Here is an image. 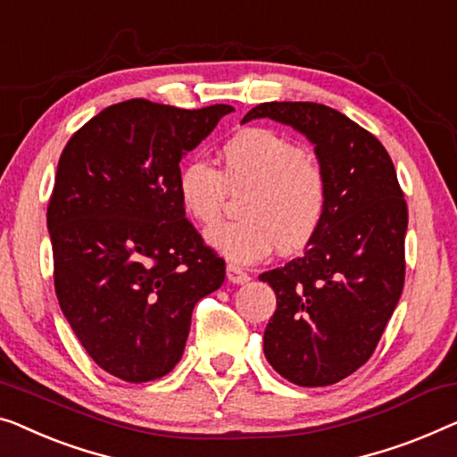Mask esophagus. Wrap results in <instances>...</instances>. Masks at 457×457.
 <instances>
[{
    "instance_id": "obj_1",
    "label": "esophagus",
    "mask_w": 457,
    "mask_h": 457,
    "mask_svg": "<svg viewBox=\"0 0 457 457\" xmlns=\"http://www.w3.org/2000/svg\"><path fill=\"white\" fill-rule=\"evenodd\" d=\"M227 278L233 284H245L249 280V274L245 272V270H241L239 266H233V263H228L227 266Z\"/></svg>"
}]
</instances>
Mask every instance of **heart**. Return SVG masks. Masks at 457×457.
<instances>
[{
    "mask_svg": "<svg viewBox=\"0 0 457 457\" xmlns=\"http://www.w3.org/2000/svg\"><path fill=\"white\" fill-rule=\"evenodd\" d=\"M222 170L191 158L177 175V194L191 220L212 227L230 195H243L241 220L210 228V247L235 263L305 249L328 214L329 181L299 142L268 128H249L224 142Z\"/></svg>",
    "mask_w": 457,
    "mask_h": 457,
    "instance_id": "obj_1",
    "label": "heart"
}]
</instances>
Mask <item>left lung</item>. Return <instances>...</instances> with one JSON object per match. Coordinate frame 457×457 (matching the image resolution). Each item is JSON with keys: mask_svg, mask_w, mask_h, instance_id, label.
<instances>
[{"mask_svg": "<svg viewBox=\"0 0 457 457\" xmlns=\"http://www.w3.org/2000/svg\"><path fill=\"white\" fill-rule=\"evenodd\" d=\"M260 117L305 134L329 181L326 220L305 253L260 276L276 293L263 353L296 386H332L371 359L400 301L404 191L383 144L340 111L262 103L243 121Z\"/></svg>", "mask_w": 457, "mask_h": 457, "instance_id": "8db88e82", "label": "left lung"}]
</instances>
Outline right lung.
I'll list each match as a JSON object with an SVG mask.
<instances>
[{
  "mask_svg": "<svg viewBox=\"0 0 457 457\" xmlns=\"http://www.w3.org/2000/svg\"><path fill=\"white\" fill-rule=\"evenodd\" d=\"M230 111L131 98L84 123L59 156L47 206L55 295L90 359L119 379L167 375L195 303L224 282V260L185 218L177 175Z\"/></svg>",
  "mask_w": 457,
  "mask_h": 457,
  "instance_id": "add662e5",
  "label": "right lung"
}]
</instances>
